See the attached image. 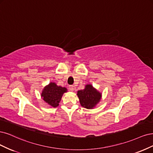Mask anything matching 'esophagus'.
Instances as JSON below:
<instances>
[{
	"instance_id": "1",
	"label": "esophagus",
	"mask_w": 153,
	"mask_h": 153,
	"mask_svg": "<svg viewBox=\"0 0 153 153\" xmlns=\"http://www.w3.org/2000/svg\"><path fill=\"white\" fill-rule=\"evenodd\" d=\"M68 88H69V90H70L71 91H72L76 90V87H75L74 86V85H71V86H69V87H68Z\"/></svg>"
}]
</instances>
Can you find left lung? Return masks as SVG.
Masks as SVG:
<instances>
[{
	"label": "left lung",
	"mask_w": 153,
	"mask_h": 153,
	"mask_svg": "<svg viewBox=\"0 0 153 153\" xmlns=\"http://www.w3.org/2000/svg\"><path fill=\"white\" fill-rule=\"evenodd\" d=\"M81 106L86 109H93L101 98V93L96 90L91 85H87L82 90L77 91Z\"/></svg>",
	"instance_id": "left-lung-1"
}]
</instances>
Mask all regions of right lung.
Returning <instances> with one entry per match:
<instances>
[{
    "label": "right lung",
    "mask_w": 153,
    "mask_h": 153,
    "mask_svg": "<svg viewBox=\"0 0 153 153\" xmlns=\"http://www.w3.org/2000/svg\"><path fill=\"white\" fill-rule=\"evenodd\" d=\"M66 91L65 88L58 86L55 82H51L44 88L41 97L49 105L56 107L58 106L63 94Z\"/></svg>",
    "instance_id": "1"
}]
</instances>
